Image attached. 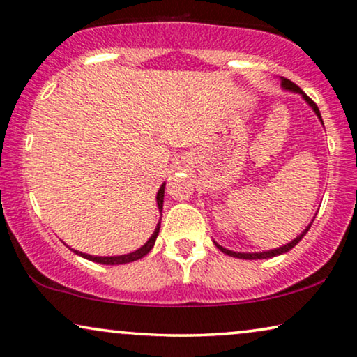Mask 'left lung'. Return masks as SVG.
<instances>
[{"instance_id": "left-lung-1", "label": "left lung", "mask_w": 357, "mask_h": 357, "mask_svg": "<svg viewBox=\"0 0 357 357\" xmlns=\"http://www.w3.org/2000/svg\"><path fill=\"white\" fill-rule=\"evenodd\" d=\"M281 79V87L282 89H286V91H291V92H296V94H301L302 96V99H304L307 104H309L310 107H312V110L315 112V115L319 116V120L321 121V125H324V120H321V116H320V110H319V107L315 105V102L310 99L309 96H305V92H302V89L299 86H296L294 82L292 81H289V79H286V77H280ZM315 219V218H314ZM314 219H312V222H314ZM312 222L309 224V226H307L305 229H304V232L302 234H299V236H297L294 241H291L289 243H286V245H282V247H278V248H273V250H265V252H252V253H243V252H234V250H229V248H224L222 245H219L218 242H214V245H216L219 250H221L222 253H226V255H229V257H234V258H242V260H261V258H273V257H278V255H282V253H286V252H289L291 248H294L297 243H299L301 241H302V237L305 236L307 232H309V229H310V226H312Z\"/></svg>"}]
</instances>
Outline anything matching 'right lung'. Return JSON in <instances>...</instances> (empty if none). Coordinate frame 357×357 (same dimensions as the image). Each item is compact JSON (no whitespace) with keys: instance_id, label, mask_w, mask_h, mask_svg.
I'll return each mask as SVG.
<instances>
[{"instance_id":"1","label":"right lung","mask_w":357,"mask_h":357,"mask_svg":"<svg viewBox=\"0 0 357 357\" xmlns=\"http://www.w3.org/2000/svg\"><path fill=\"white\" fill-rule=\"evenodd\" d=\"M164 188H165V182L160 185L159 192H158V197H155V202H158V208H159V213L160 216H162V204H164ZM159 229H160V221L158 222V226H155L153 236L148 238V242L144 243L143 247H139L138 250L131 252V253H125V255H115V257H97V255H89V253H82L79 250H75V248H71L73 252L76 253V255H79L82 258H86V260H91V261H96V263H102V265H123V263H131V261H136L139 260V258H143L148 255L151 252V248L154 247L155 243V238L159 236Z\"/></svg>"}]
</instances>
